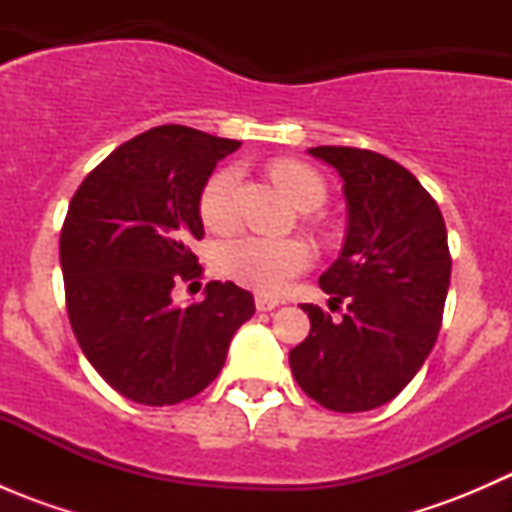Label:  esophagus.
Returning a JSON list of instances; mask_svg holds the SVG:
<instances>
[{
    "label": "esophagus",
    "mask_w": 512,
    "mask_h": 512,
    "mask_svg": "<svg viewBox=\"0 0 512 512\" xmlns=\"http://www.w3.org/2000/svg\"><path fill=\"white\" fill-rule=\"evenodd\" d=\"M255 304H257V309H260V312H270V309H275L277 304H280V299L270 297V294H257Z\"/></svg>",
    "instance_id": "esophagus-1"
}]
</instances>
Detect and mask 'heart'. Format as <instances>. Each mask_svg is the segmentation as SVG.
Segmentation results:
<instances>
[{"label": "heart", "mask_w": 512, "mask_h": 512, "mask_svg": "<svg viewBox=\"0 0 512 512\" xmlns=\"http://www.w3.org/2000/svg\"><path fill=\"white\" fill-rule=\"evenodd\" d=\"M272 180L299 208H317L324 200V183L317 170L297 160H277L270 168ZM240 185V168L225 165L215 170L200 193V218L210 230H227L235 223V195ZM312 252L302 240L292 237L235 235L218 247V265L227 277L262 294H275L292 277L304 272Z\"/></svg>", "instance_id": "obj_1"}]
</instances>
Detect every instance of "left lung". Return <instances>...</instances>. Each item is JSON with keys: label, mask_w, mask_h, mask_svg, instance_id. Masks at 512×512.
Masks as SVG:
<instances>
[{"label": "left lung", "mask_w": 512, "mask_h": 512, "mask_svg": "<svg viewBox=\"0 0 512 512\" xmlns=\"http://www.w3.org/2000/svg\"><path fill=\"white\" fill-rule=\"evenodd\" d=\"M344 180L347 237L337 262L319 277L332 294L314 304L309 337L289 352V366L309 399L339 414L389 404L421 369L443 319L451 252L443 215L428 190L396 160L366 148L317 146Z\"/></svg>", "instance_id": "obj_1"}]
</instances>
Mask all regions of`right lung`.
I'll return each mask as SVG.
<instances>
[{
	"label": "right lung",
	"instance_id": "obj_1",
	"mask_svg": "<svg viewBox=\"0 0 512 512\" xmlns=\"http://www.w3.org/2000/svg\"><path fill=\"white\" fill-rule=\"evenodd\" d=\"M240 141L188 126L131 138L91 170L69 203L59 257L66 312L81 352L111 389L143 406H173L205 389L230 339L255 314L232 282L175 307V285L203 277L200 193Z\"/></svg>",
	"mask_w": 512,
	"mask_h": 512
}]
</instances>
